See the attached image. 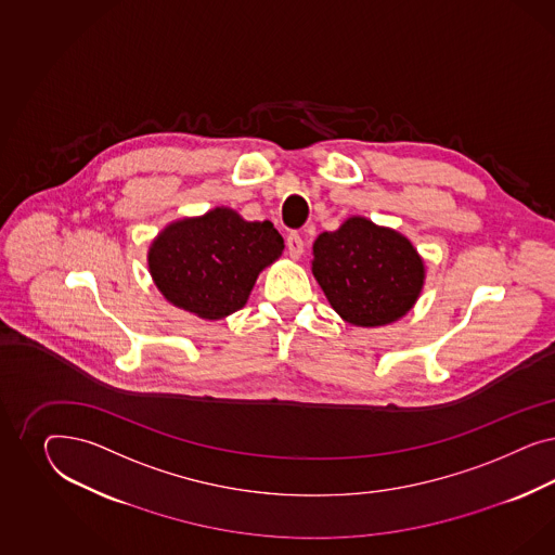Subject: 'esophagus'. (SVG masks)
I'll use <instances>...</instances> for the list:
<instances>
[{
  "label": "esophagus",
  "mask_w": 555,
  "mask_h": 555,
  "mask_svg": "<svg viewBox=\"0 0 555 555\" xmlns=\"http://www.w3.org/2000/svg\"><path fill=\"white\" fill-rule=\"evenodd\" d=\"M286 250L291 258H301V254L305 253V242L299 232H291L286 235Z\"/></svg>",
  "instance_id": "obj_1"
}]
</instances>
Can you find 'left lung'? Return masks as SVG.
Wrapping results in <instances>:
<instances>
[{
	"instance_id": "left-lung-1",
	"label": "left lung",
	"mask_w": 555,
	"mask_h": 555,
	"mask_svg": "<svg viewBox=\"0 0 555 555\" xmlns=\"http://www.w3.org/2000/svg\"><path fill=\"white\" fill-rule=\"evenodd\" d=\"M313 274L327 301L353 325L376 327L403 318L420 297L425 269L404 235L350 218L313 244Z\"/></svg>"
}]
</instances>
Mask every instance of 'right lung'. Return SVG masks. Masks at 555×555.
I'll return each instance as SVG.
<instances>
[{"mask_svg": "<svg viewBox=\"0 0 555 555\" xmlns=\"http://www.w3.org/2000/svg\"><path fill=\"white\" fill-rule=\"evenodd\" d=\"M270 221H246L218 207L203 218L170 223L152 242V279L168 301L203 320L242 309L260 270L283 253Z\"/></svg>", "mask_w": 555, "mask_h": 555, "instance_id": "right-lung-1", "label": "right lung"}]
</instances>
